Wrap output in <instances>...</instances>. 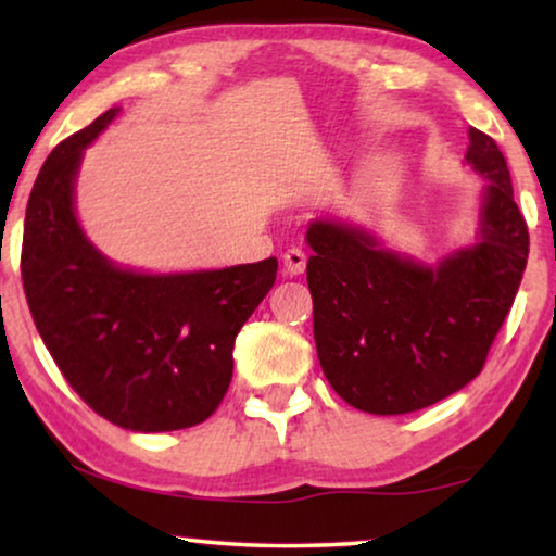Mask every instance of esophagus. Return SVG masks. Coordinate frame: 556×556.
Wrapping results in <instances>:
<instances>
[{
	"label": "esophagus",
	"instance_id": "34e87169",
	"mask_svg": "<svg viewBox=\"0 0 556 556\" xmlns=\"http://www.w3.org/2000/svg\"><path fill=\"white\" fill-rule=\"evenodd\" d=\"M306 263H308V253L303 248H288L286 255H283V268L288 276H301L303 270H306Z\"/></svg>",
	"mask_w": 556,
	"mask_h": 556
}]
</instances>
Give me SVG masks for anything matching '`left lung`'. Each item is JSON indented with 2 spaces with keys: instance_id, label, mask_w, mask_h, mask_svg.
I'll return each instance as SVG.
<instances>
[{
  "instance_id": "left-lung-1",
  "label": "left lung",
  "mask_w": 556,
  "mask_h": 556,
  "mask_svg": "<svg viewBox=\"0 0 556 556\" xmlns=\"http://www.w3.org/2000/svg\"><path fill=\"white\" fill-rule=\"evenodd\" d=\"M483 174L481 238L428 268L356 227L316 219L306 240L318 362L341 400L371 415L430 407L481 375L529 257V227L491 136L468 131Z\"/></svg>"
}]
</instances>
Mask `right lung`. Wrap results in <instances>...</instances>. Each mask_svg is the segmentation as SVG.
<instances>
[{"label": "right lung", "instance_id": "obj_1", "mask_svg": "<svg viewBox=\"0 0 556 556\" xmlns=\"http://www.w3.org/2000/svg\"><path fill=\"white\" fill-rule=\"evenodd\" d=\"M118 109L58 143L25 212L22 286L37 331L80 400L126 430L169 432L215 413L235 337L276 283L278 261L147 276L98 253L73 210L83 149Z\"/></svg>", "mask_w": 556, "mask_h": 556}]
</instances>
